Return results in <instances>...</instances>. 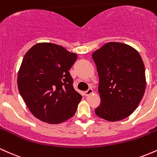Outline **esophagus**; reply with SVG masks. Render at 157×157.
Returning <instances> with one entry per match:
<instances>
[{"label":"esophagus","mask_w":157,"mask_h":157,"mask_svg":"<svg viewBox=\"0 0 157 157\" xmlns=\"http://www.w3.org/2000/svg\"><path fill=\"white\" fill-rule=\"evenodd\" d=\"M93 93V89H89V90H87V91H85V96L86 97H89V95H91V94Z\"/></svg>","instance_id":"34e87169"}]
</instances>
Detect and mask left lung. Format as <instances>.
Masks as SVG:
<instances>
[{
    "instance_id": "obj_1",
    "label": "left lung",
    "mask_w": 157,
    "mask_h": 157,
    "mask_svg": "<svg viewBox=\"0 0 157 157\" xmlns=\"http://www.w3.org/2000/svg\"><path fill=\"white\" fill-rule=\"evenodd\" d=\"M101 99L95 109L110 122L128 117L138 107L146 86L145 66L139 52L128 45L109 42L93 52Z\"/></svg>"
}]
</instances>
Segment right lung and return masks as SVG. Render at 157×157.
<instances>
[{"label": "right lung", "mask_w": 157, "mask_h": 157, "mask_svg": "<svg viewBox=\"0 0 157 157\" xmlns=\"http://www.w3.org/2000/svg\"><path fill=\"white\" fill-rule=\"evenodd\" d=\"M77 55L61 46L39 43L26 52L17 74V87L32 114L58 124L75 115L82 96L68 70Z\"/></svg>", "instance_id": "right-lung-1"}]
</instances>
